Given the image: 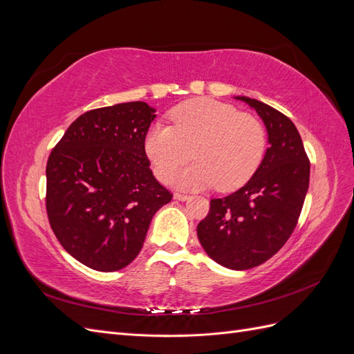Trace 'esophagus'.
I'll return each instance as SVG.
<instances>
[{
    "instance_id": "1",
    "label": "esophagus",
    "mask_w": 354,
    "mask_h": 354,
    "mask_svg": "<svg viewBox=\"0 0 354 354\" xmlns=\"http://www.w3.org/2000/svg\"><path fill=\"white\" fill-rule=\"evenodd\" d=\"M174 199H177V201H187L189 199V195H185V194H174Z\"/></svg>"
}]
</instances>
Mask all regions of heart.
Listing matches in <instances>:
<instances>
[{
    "mask_svg": "<svg viewBox=\"0 0 354 354\" xmlns=\"http://www.w3.org/2000/svg\"><path fill=\"white\" fill-rule=\"evenodd\" d=\"M173 125L155 122L145 137V152L155 176L168 181L192 158L195 162L174 177L183 189L241 187L259 168L266 133L261 122L232 104L190 100L169 115ZM192 153L190 154L189 152Z\"/></svg>",
    "mask_w": 354,
    "mask_h": 354,
    "instance_id": "obj_1",
    "label": "heart"
}]
</instances>
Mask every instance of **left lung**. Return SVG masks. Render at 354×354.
Masks as SVG:
<instances>
[{
    "instance_id": "8db88e82",
    "label": "left lung",
    "mask_w": 354,
    "mask_h": 354,
    "mask_svg": "<svg viewBox=\"0 0 354 354\" xmlns=\"http://www.w3.org/2000/svg\"><path fill=\"white\" fill-rule=\"evenodd\" d=\"M234 99L259 113L269 147L248 183L229 196L211 199L208 216L196 232L214 261L246 270L269 260L291 236L307 195L310 162L288 116L260 100Z\"/></svg>"
}]
</instances>
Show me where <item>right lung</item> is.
<instances>
[{
	"mask_svg": "<svg viewBox=\"0 0 354 354\" xmlns=\"http://www.w3.org/2000/svg\"><path fill=\"white\" fill-rule=\"evenodd\" d=\"M155 116L145 102L88 111L48 156L50 226L63 248L90 269L115 272L130 264L155 212L173 198L153 177L145 152Z\"/></svg>",
	"mask_w": 354,
	"mask_h": 354,
	"instance_id": "1",
	"label": "right lung"
}]
</instances>
